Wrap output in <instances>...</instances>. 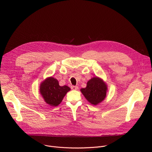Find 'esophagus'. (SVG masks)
I'll use <instances>...</instances> for the list:
<instances>
[{
	"label": "esophagus",
	"mask_w": 152,
	"mask_h": 152,
	"mask_svg": "<svg viewBox=\"0 0 152 152\" xmlns=\"http://www.w3.org/2000/svg\"><path fill=\"white\" fill-rule=\"evenodd\" d=\"M71 88H72V90H77L78 89V86H71Z\"/></svg>",
	"instance_id": "esophagus-1"
}]
</instances>
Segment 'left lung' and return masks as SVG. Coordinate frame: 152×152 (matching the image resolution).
Returning a JSON list of instances; mask_svg holds the SVG:
<instances>
[{"instance_id":"obj_1","label":"left lung","mask_w":152,"mask_h":152,"mask_svg":"<svg viewBox=\"0 0 152 152\" xmlns=\"http://www.w3.org/2000/svg\"><path fill=\"white\" fill-rule=\"evenodd\" d=\"M107 85L105 82L98 77L89 80L86 88H81L80 91L90 103L97 105L106 97Z\"/></svg>"}]
</instances>
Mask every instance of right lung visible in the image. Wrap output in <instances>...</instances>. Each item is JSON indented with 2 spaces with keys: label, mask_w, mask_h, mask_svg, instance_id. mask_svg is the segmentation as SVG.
<instances>
[{
  "label": "right lung",
  "mask_w": 152,
  "mask_h": 152,
  "mask_svg": "<svg viewBox=\"0 0 152 152\" xmlns=\"http://www.w3.org/2000/svg\"><path fill=\"white\" fill-rule=\"evenodd\" d=\"M70 90V88L68 86H60L58 80L52 77L46 78L41 82L39 86V92L42 98L51 106L59 104Z\"/></svg>",
  "instance_id": "right-lung-1"
}]
</instances>
